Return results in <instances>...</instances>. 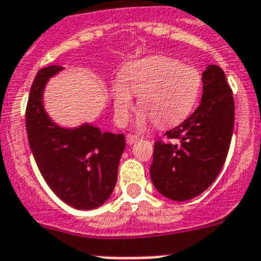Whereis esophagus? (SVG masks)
<instances>
[{
  "instance_id": "34e87169",
  "label": "esophagus",
  "mask_w": 261,
  "mask_h": 261,
  "mask_svg": "<svg viewBox=\"0 0 261 261\" xmlns=\"http://www.w3.org/2000/svg\"><path fill=\"white\" fill-rule=\"evenodd\" d=\"M137 140H139V137L135 136V135H130V133H129V135H126V143L130 144V145L136 143Z\"/></svg>"
}]
</instances>
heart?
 Returning a JSON list of instances; mask_svg holds the SVG:
<instances>
[{
    "label": "heart",
    "mask_w": 261,
    "mask_h": 261,
    "mask_svg": "<svg viewBox=\"0 0 261 261\" xmlns=\"http://www.w3.org/2000/svg\"><path fill=\"white\" fill-rule=\"evenodd\" d=\"M202 75L167 56H148L129 63L113 85V106L121 125L128 122L139 97V126L153 121L160 128L180 124L193 112L201 95Z\"/></svg>",
    "instance_id": "obj_1"
}]
</instances>
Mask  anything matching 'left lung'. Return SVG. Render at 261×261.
Wrapping results in <instances>:
<instances>
[{
	"mask_svg": "<svg viewBox=\"0 0 261 261\" xmlns=\"http://www.w3.org/2000/svg\"><path fill=\"white\" fill-rule=\"evenodd\" d=\"M203 94L197 110L158 140L149 174L153 186L172 201L203 193L224 166L234 126V101L222 68L210 64L202 74Z\"/></svg>",
	"mask_w": 261,
	"mask_h": 261,
	"instance_id": "1",
	"label": "left lung"
}]
</instances>
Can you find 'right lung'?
<instances>
[{"label":"right lung","mask_w":261,"mask_h":261,"mask_svg":"<svg viewBox=\"0 0 261 261\" xmlns=\"http://www.w3.org/2000/svg\"><path fill=\"white\" fill-rule=\"evenodd\" d=\"M62 70L55 64L35 76L25 113L29 147L49 189L75 209L91 210L113 193L125 137L91 124L63 128L49 118L43 93L48 79Z\"/></svg>","instance_id":"right-lung-1"}]
</instances>
